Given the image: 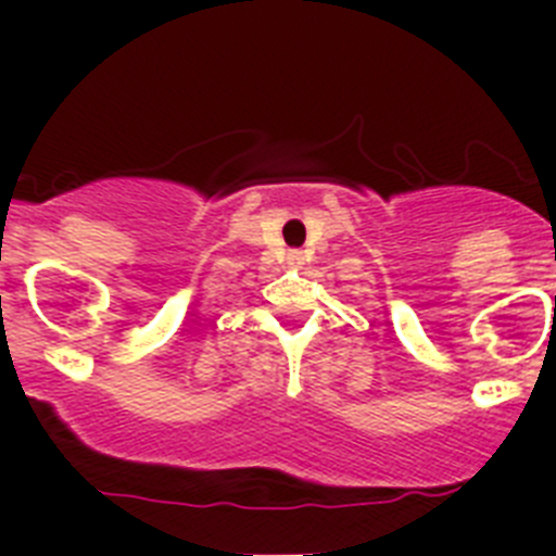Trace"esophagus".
<instances>
[{
    "mask_svg": "<svg viewBox=\"0 0 556 556\" xmlns=\"http://www.w3.org/2000/svg\"><path fill=\"white\" fill-rule=\"evenodd\" d=\"M287 258H289V264H303V253H301V250H289Z\"/></svg>",
    "mask_w": 556,
    "mask_h": 556,
    "instance_id": "1",
    "label": "esophagus"
}]
</instances>
